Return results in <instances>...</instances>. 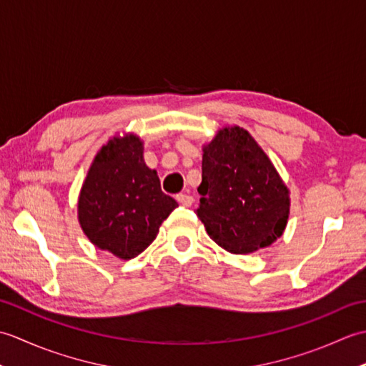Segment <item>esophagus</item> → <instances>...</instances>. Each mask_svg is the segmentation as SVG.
Here are the masks:
<instances>
[{"label": "esophagus", "mask_w": 366, "mask_h": 366, "mask_svg": "<svg viewBox=\"0 0 366 366\" xmlns=\"http://www.w3.org/2000/svg\"><path fill=\"white\" fill-rule=\"evenodd\" d=\"M176 199H177L179 203H181L182 206H185V207H189V206H192V204H193V197H190V195H185V193H177V195H176Z\"/></svg>", "instance_id": "34e87169"}]
</instances>
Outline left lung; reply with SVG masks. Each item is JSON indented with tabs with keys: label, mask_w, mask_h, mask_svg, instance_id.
Masks as SVG:
<instances>
[{
	"label": "left lung",
	"mask_w": 366,
	"mask_h": 366,
	"mask_svg": "<svg viewBox=\"0 0 366 366\" xmlns=\"http://www.w3.org/2000/svg\"><path fill=\"white\" fill-rule=\"evenodd\" d=\"M198 219L224 250L252 253L283 234L290 197L282 177L247 130H220L204 147Z\"/></svg>",
	"instance_id": "left-lung-1"
}]
</instances>
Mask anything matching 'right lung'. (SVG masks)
I'll list each match as a JSON object with an SVG mask.
<instances>
[{"label": "right lung", "mask_w": 366, "mask_h": 366, "mask_svg": "<svg viewBox=\"0 0 366 366\" xmlns=\"http://www.w3.org/2000/svg\"><path fill=\"white\" fill-rule=\"evenodd\" d=\"M176 201L160 189L135 135L113 138L96 155L79 198V220L96 247L121 259L144 252Z\"/></svg>", "instance_id": "right-lung-1"}]
</instances>
